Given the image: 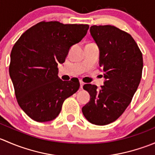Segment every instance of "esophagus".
I'll list each match as a JSON object with an SVG mask.
<instances>
[{"instance_id":"34e87169","label":"esophagus","mask_w":155,"mask_h":155,"mask_svg":"<svg viewBox=\"0 0 155 155\" xmlns=\"http://www.w3.org/2000/svg\"><path fill=\"white\" fill-rule=\"evenodd\" d=\"M83 85H84V82H82V81H80V87L81 88H82V87H83Z\"/></svg>"}]
</instances>
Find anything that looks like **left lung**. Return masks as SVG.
Masks as SVG:
<instances>
[{"label":"left lung","instance_id":"left-lung-1","mask_svg":"<svg viewBox=\"0 0 155 155\" xmlns=\"http://www.w3.org/2000/svg\"><path fill=\"white\" fill-rule=\"evenodd\" d=\"M90 33L99 47L105 81L101 89L84 85L90 101L82 111L91 124L106 125L118 119L130 104L142 78L143 54L130 34L115 26L93 25Z\"/></svg>","mask_w":155,"mask_h":155}]
</instances>
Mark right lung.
I'll use <instances>...</instances> for the list:
<instances>
[{
	"instance_id": "obj_1",
	"label": "right lung",
	"mask_w": 155,
	"mask_h": 155,
	"mask_svg": "<svg viewBox=\"0 0 155 155\" xmlns=\"http://www.w3.org/2000/svg\"><path fill=\"white\" fill-rule=\"evenodd\" d=\"M88 25L41 21L19 37L10 54V76L21 109L33 120L54 119L67 98L79 88V82L58 77L70 47L86 35Z\"/></svg>"
}]
</instances>
